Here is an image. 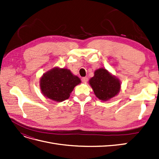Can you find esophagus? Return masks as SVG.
Segmentation results:
<instances>
[{"mask_svg":"<svg viewBox=\"0 0 159 159\" xmlns=\"http://www.w3.org/2000/svg\"><path fill=\"white\" fill-rule=\"evenodd\" d=\"M81 81H82V82L84 84H86L88 82V78H86V77H84V78H81Z\"/></svg>","mask_w":159,"mask_h":159,"instance_id":"obj_1","label":"esophagus"}]
</instances>
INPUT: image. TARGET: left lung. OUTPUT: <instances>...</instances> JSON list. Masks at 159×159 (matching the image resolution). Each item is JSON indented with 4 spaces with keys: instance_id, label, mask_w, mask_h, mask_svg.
Masks as SVG:
<instances>
[{
    "instance_id": "obj_1",
    "label": "left lung",
    "mask_w": 159,
    "mask_h": 159,
    "mask_svg": "<svg viewBox=\"0 0 159 159\" xmlns=\"http://www.w3.org/2000/svg\"><path fill=\"white\" fill-rule=\"evenodd\" d=\"M89 84L99 100L106 102L117 95L121 89V81L103 68L96 70Z\"/></svg>"
}]
</instances>
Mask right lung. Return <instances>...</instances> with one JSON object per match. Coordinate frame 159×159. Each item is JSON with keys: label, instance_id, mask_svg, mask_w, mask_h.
Instances as JSON below:
<instances>
[{"label": "right lung", "instance_id": "obj_1", "mask_svg": "<svg viewBox=\"0 0 159 159\" xmlns=\"http://www.w3.org/2000/svg\"><path fill=\"white\" fill-rule=\"evenodd\" d=\"M81 80L67 68L59 67L51 69L43 74L40 80V88L43 95L57 102L68 99Z\"/></svg>", "mask_w": 159, "mask_h": 159}]
</instances>
